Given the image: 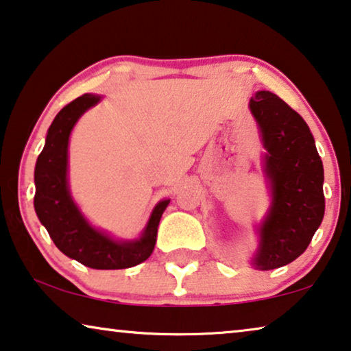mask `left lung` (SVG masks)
I'll return each instance as SVG.
<instances>
[{"mask_svg":"<svg viewBox=\"0 0 351 351\" xmlns=\"http://www.w3.org/2000/svg\"><path fill=\"white\" fill-rule=\"evenodd\" d=\"M249 108L265 148L261 167L271 197L250 265L268 271L291 263L311 244L325 216V173L309 125L279 96L257 91Z\"/></svg>","mask_w":351,"mask_h":351,"instance_id":"obj_1","label":"left lung"}]
</instances>
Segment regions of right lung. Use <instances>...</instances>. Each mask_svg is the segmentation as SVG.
<instances>
[{
	"mask_svg": "<svg viewBox=\"0 0 351 351\" xmlns=\"http://www.w3.org/2000/svg\"><path fill=\"white\" fill-rule=\"evenodd\" d=\"M101 101L99 94H83L67 104L50 124L34 169V209L56 247L67 257L93 269H124L153 254L162 213L170 198L154 206L142 234L135 239H114L83 216L67 180L69 138L82 114Z\"/></svg>",
	"mask_w": 351,
	"mask_h": 351,
	"instance_id": "obj_1",
	"label": "right lung"
}]
</instances>
